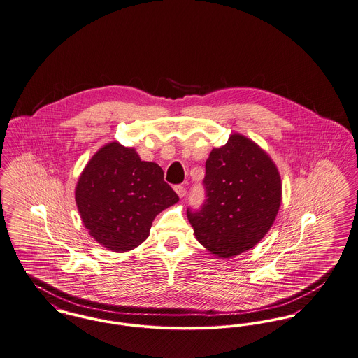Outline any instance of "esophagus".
I'll return each instance as SVG.
<instances>
[{"label":"esophagus","instance_id":"esophagus-1","mask_svg":"<svg viewBox=\"0 0 358 358\" xmlns=\"http://www.w3.org/2000/svg\"><path fill=\"white\" fill-rule=\"evenodd\" d=\"M174 191L177 192V194H178L180 197H184V196H185V193H187L185 187H182V185H176V187H174Z\"/></svg>","mask_w":358,"mask_h":358}]
</instances>
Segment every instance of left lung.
<instances>
[{
    "label": "left lung",
    "instance_id": "1",
    "mask_svg": "<svg viewBox=\"0 0 358 358\" xmlns=\"http://www.w3.org/2000/svg\"><path fill=\"white\" fill-rule=\"evenodd\" d=\"M204 201L187 215L197 241L220 257L255 247L270 230L280 206L274 162L252 140L231 135L206 161Z\"/></svg>",
    "mask_w": 358,
    "mask_h": 358
}]
</instances>
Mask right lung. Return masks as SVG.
<instances>
[{
    "label": "right lung",
    "mask_w": 358,
    "mask_h": 358,
    "mask_svg": "<svg viewBox=\"0 0 358 358\" xmlns=\"http://www.w3.org/2000/svg\"><path fill=\"white\" fill-rule=\"evenodd\" d=\"M75 194L90 234L114 252L140 245L155 217L178 201L161 166L141 161L134 148L117 141L91 158Z\"/></svg>",
    "instance_id": "obj_1"
}]
</instances>
